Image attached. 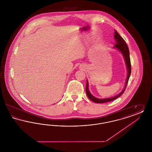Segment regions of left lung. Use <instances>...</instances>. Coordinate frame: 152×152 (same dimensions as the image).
Wrapping results in <instances>:
<instances>
[{
    "label": "left lung",
    "instance_id": "1",
    "mask_svg": "<svg viewBox=\"0 0 152 152\" xmlns=\"http://www.w3.org/2000/svg\"><path fill=\"white\" fill-rule=\"evenodd\" d=\"M114 39L115 40L116 43L115 44V45L113 47V48L116 49L117 51H119L122 54L124 61H125V65L126 66L127 76H126L125 83V86H124L122 91L116 96L112 97H109V98L99 99V98L95 97L94 96L92 95V94L90 92V91L89 90V83H88V80H87V86H86V89L87 96L91 101H94L96 103H99H99H105V102H107L109 101H113L116 99H117L118 97H119L121 94H124V92L126 89V86H127L129 79L130 77V73H131V64H130V54H129V51L128 45L125 43V40L122 38V37L118 34V33L117 32V31L116 30H115Z\"/></svg>",
    "mask_w": 152,
    "mask_h": 152
}]
</instances>
